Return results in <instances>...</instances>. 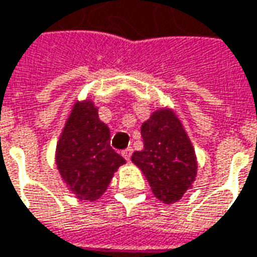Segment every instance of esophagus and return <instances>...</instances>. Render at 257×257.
I'll return each instance as SVG.
<instances>
[{"mask_svg": "<svg viewBox=\"0 0 257 257\" xmlns=\"http://www.w3.org/2000/svg\"><path fill=\"white\" fill-rule=\"evenodd\" d=\"M132 154H133L132 149H127V150H124L123 153H121V156L124 157L125 161H130V158H132Z\"/></svg>", "mask_w": 257, "mask_h": 257, "instance_id": "34e87169", "label": "esophagus"}]
</instances>
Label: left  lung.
Wrapping results in <instances>:
<instances>
[{"label": "left lung", "instance_id": "left-lung-1", "mask_svg": "<svg viewBox=\"0 0 257 257\" xmlns=\"http://www.w3.org/2000/svg\"><path fill=\"white\" fill-rule=\"evenodd\" d=\"M141 137L144 149L136 151L132 161L160 201H180L192 188L198 171L195 150L180 118L171 108H158L141 124Z\"/></svg>", "mask_w": 257, "mask_h": 257}]
</instances>
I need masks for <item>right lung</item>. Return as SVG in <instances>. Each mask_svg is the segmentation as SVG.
<instances>
[{"label":"right lung","instance_id":"1","mask_svg":"<svg viewBox=\"0 0 257 257\" xmlns=\"http://www.w3.org/2000/svg\"><path fill=\"white\" fill-rule=\"evenodd\" d=\"M55 161L68 188L82 201H96L125 160L110 147V130L90 99L75 101L60 134Z\"/></svg>","mask_w":257,"mask_h":257}]
</instances>
